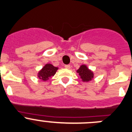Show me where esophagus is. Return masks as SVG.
<instances>
[{
  "label": "esophagus",
  "instance_id": "esophagus-1",
  "mask_svg": "<svg viewBox=\"0 0 132 132\" xmlns=\"http://www.w3.org/2000/svg\"><path fill=\"white\" fill-rule=\"evenodd\" d=\"M64 67L66 68H67V69H70L71 66H70V65H65Z\"/></svg>",
  "mask_w": 132,
  "mask_h": 132
}]
</instances>
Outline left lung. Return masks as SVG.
<instances>
[{"label":"left lung","mask_w":132,"mask_h":132,"mask_svg":"<svg viewBox=\"0 0 132 132\" xmlns=\"http://www.w3.org/2000/svg\"><path fill=\"white\" fill-rule=\"evenodd\" d=\"M77 73L83 82H89L94 78V72L90 70L86 64L81 65L77 70Z\"/></svg>","instance_id":"1"}]
</instances>
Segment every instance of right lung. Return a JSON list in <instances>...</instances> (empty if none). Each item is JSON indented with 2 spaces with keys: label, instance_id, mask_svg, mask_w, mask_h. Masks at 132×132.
Here are the masks:
<instances>
[{
  "label": "right lung",
  "instance_id": "obj_1",
  "mask_svg": "<svg viewBox=\"0 0 132 132\" xmlns=\"http://www.w3.org/2000/svg\"><path fill=\"white\" fill-rule=\"evenodd\" d=\"M59 68L55 67L51 64H45V66L38 72V77L43 81H47L53 77Z\"/></svg>",
  "mask_w": 132,
  "mask_h": 132
}]
</instances>
